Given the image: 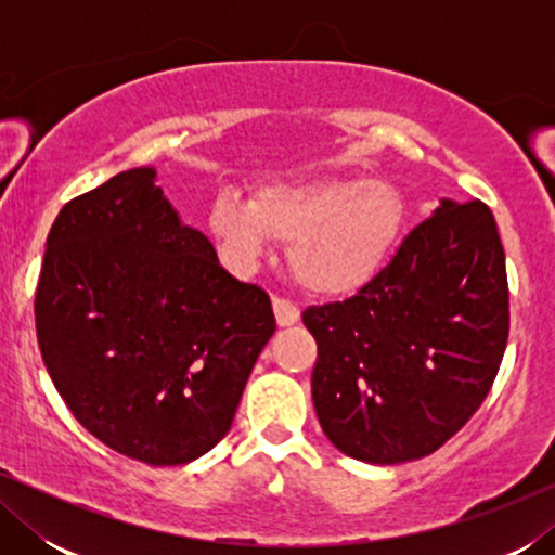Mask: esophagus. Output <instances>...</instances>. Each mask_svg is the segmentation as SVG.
<instances>
[{"mask_svg":"<svg viewBox=\"0 0 555 555\" xmlns=\"http://www.w3.org/2000/svg\"><path fill=\"white\" fill-rule=\"evenodd\" d=\"M272 310H275L278 325H283V328L285 325L298 323V318H300V308L287 298H272Z\"/></svg>","mask_w":555,"mask_h":555,"instance_id":"obj_1","label":"esophagus"}]
</instances>
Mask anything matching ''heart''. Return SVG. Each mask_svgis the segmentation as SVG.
<instances>
[{
  "instance_id": "1",
  "label": "heart",
  "mask_w": 555,
  "mask_h": 555,
  "mask_svg": "<svg viewBox=\"0 0 555 555\" xmlns=\"http://www.w3.org/2000/svg\"><path fill=\"white\" fill-rule=\"evenodd\" d=\"M404 202L384 179L328 177L278 181L255 199L219 192L209 230L240 262H255L275 240H291L287 262L310 293H353L374 275L397 240Z\"/></svg>"
}]
</instances>
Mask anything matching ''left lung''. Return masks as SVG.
<instances>
[{"instance_id":"8db88e82","label":"left lung","mask_w":555,"mask_h":555,"mask_svg":"<svg viewBox=\"0 0 555 555\" xmlns=\"http://www.w3.org/2000/svg\"><path fill=\"white\" fill-rule=\"evenodd\" d=\"M313 404L348 457L399 465L439 450L495 382L511 331L505 253L480 199H442L353 298L310 306Z\"/></svg>"}]
</instances>
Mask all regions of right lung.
Masks as SVG:
<instances>
[{
	"label": "right lung",
	"mask_w": 555,
	"mask_h": 555,
	"mask_svg": "<svg viewBox=\"0 0 555 555\" xmlns=\"http://www.w3.org/2000/svg\"><path fill=\"white\" fill-rule=\"evenodd\" d=\"M44 247L37 344L75 420L146 465L207 454L275 333L270 295L181 224L151 166L67 202Z\"/></svg>",
	"instance_id": "obj_1"
}]
</instances>
